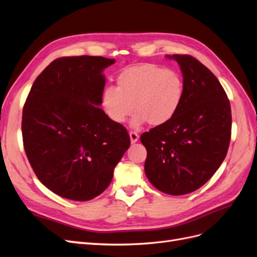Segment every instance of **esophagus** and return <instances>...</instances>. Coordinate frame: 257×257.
<instances>
[{
	"label": "esophagus",
	"instance_id": "esophagus-1",
	"mask_svg": "<svg viewBox=\"0 0 257 257\" xmlns=\"http://www.w3.org/2000/svg\"><path fill=\"white\" fill-rule=\"evenodd\" d=\"M129 136H130V141L131 143H136L139 140V135L136 133V131H129Z\"/></svg>",
	"mask_w": 257,
	"mask_h": 257
}]
</instances>
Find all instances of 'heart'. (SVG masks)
<instances>
[{
    "mask_svg": "<svg viewBox=\"0 0 257 257\" xmlns=\"http://www.w3.org/2000/svg\"><path fill=\"white\" fill-rule=\"evenodd\" d=\"M184 96V80L178 71L155 63H142L121 71L116 87L107 86L101 103L108 118L121 124L134 111L133 124L161 126L178 113Z\"/></svg>",
    "mask_w": 257,
    "mask_h": 257,
    "instance_id": "b5f03b06",
    "label": "heart"
}]
</instances>
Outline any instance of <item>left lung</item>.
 <instances>
[{
    "label": "left lung",
    "instance_id": "1",
    "mask_svg": "<svg viewBox=\"0 0 257 257\" xmlns=\"http://www.w3.org/2000/svg\"><path fill=\"white\" fill-rule=\"evenodd\" d=\"M184 80L178 113L141 135L148 151L144 170L152 184L169 195L195 192L222 165L231 136L230 103L207 67L189 55H173Z\"/></svg>",
    "mask_w": 257,
    "mask_h": 257
}]
</instances>
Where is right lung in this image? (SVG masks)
Returning <instances> with one entry per match:
<instances>
[{"label": "right lung", "instance_id": "obj_1", "mask_svg": "<svg viewBox=\"0 0 257 257\" xmlns=\"http://www.w3.org/2000/svg\"><path fill=\"white\" fill-rule=\"evenodd\" d=\"M114 62L100 56L58 58L36 77L24 105L29 163L44 185L67 199L103 193L130 146L127 129L99 106L102 71Z\"/></svg>", "mask_w": 257, "mask_h": 257}]
</instances>
